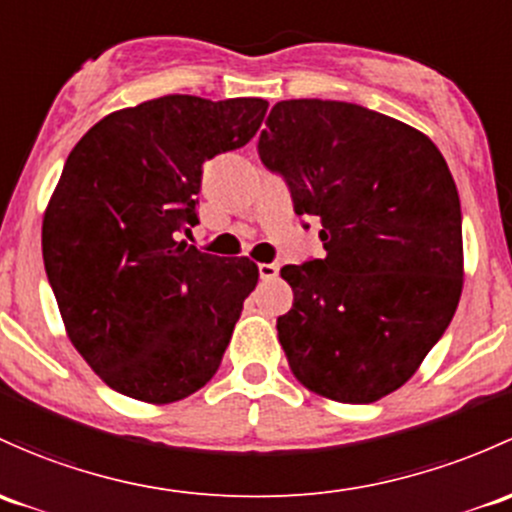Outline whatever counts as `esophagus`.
I'll return each mask as SVG.
<instances>
[{
	"mask_svg": "<svg viewBox=\"0 0 512 512\" xmlns=\"http://www.w3.org/2000/svg\"><path fill=\"white\" fill-rule=\"evenodd\" d=\"M279 274V267L274 265V262H262L260 265V277L265 279V282H272V279H277Z\"/></svg>",
	"mask_w": 512,
	"mask_h": 512,
	"instance_id": "obj_1",
	"label": "esophagus"
}]
</instances>
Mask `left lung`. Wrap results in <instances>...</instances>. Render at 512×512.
<instances>
[{
  "label": "left lung",
  "mask_w": 512,
  "mask_h": 512,
  "mask_svg": "<svg viewBox=\"0 0 512 512\" xmlns=\"http://www.w3.org/2000/svg\"><path fill=\"white\" fill-rule=\"evenodd\" d=\"M260 159L321 223L324 260L282 267L294 292L277 336L306 390L348 405L417 373L464 289L461 203L437 144L353 102L282 100Z\"/></svg>",
  "instance_id": "left-lung-1"
}]
</instances>
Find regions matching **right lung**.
Listing matches in <instances>:
<instances>
[{"instance_id":"1","label":"right lung","mask_w":512,"mask_h":512,"mask_svg":"<svg viewBox=\"0 0 512 512\" xmlns=\"http://www.w3.org/2000/svg\"><path fill=\"white\" fill-rule=\"evenodd\" d=\"M265 112L262 98L164 95L110 112L68 154L43 265L75 351L112 390L169 405L218 370L260 270L179 235L198 223L203 164L245 147Z\"/></svg>"}]
</instances>
